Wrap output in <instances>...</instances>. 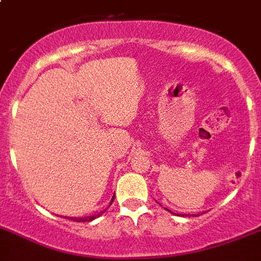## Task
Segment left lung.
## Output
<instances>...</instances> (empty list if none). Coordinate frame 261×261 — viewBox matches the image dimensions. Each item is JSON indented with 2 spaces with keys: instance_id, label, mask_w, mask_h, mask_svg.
Wrapping results in <instances>:
<instances>
[{
  "instance_id": "8db88e82",
  "label": "left lung",
  "mask_w": 261,
  "mask_h": 261,
  "mask_svg": "<svg viewBox=\"0 0 261 261\" xmlns=\"http://www.w3.org/2000/svg\"><path fill=\"white\" fill-rule=\"evenodd\" d=\"M165 210H168V209H165ZM169 213H172L171 210H168ZM177 215H181V217H190V214H177ZM192 215H194V214H192ZM194 217H196V215H194Z\"/></svg>"
}]
</instances>
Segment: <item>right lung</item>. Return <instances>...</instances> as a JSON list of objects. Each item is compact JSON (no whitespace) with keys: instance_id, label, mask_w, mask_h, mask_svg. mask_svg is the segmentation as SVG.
Here are the masks:
<instances>
[{"instance_id":"right-lung-1","label":"right lung","mask_w":261,"mask_h":261,"mask_svg":"<svg viewBox=\"0 0 261 261\" xmlns=\"http://www.w3.org/2000/svg\"><path fill=\"white\" fill-rule=\"evenodd\" d=\"M114 198H115V194L112 197V201H110V203H109V205H112L113 201H114ZM105 212H106V209L103 210V212L97 213V214H94V215H88V217H64V218H68V219H71V221H76V222H90V221H93V219L98 218L99 215L103 214Z\"/></svg>"}]
</instances>
